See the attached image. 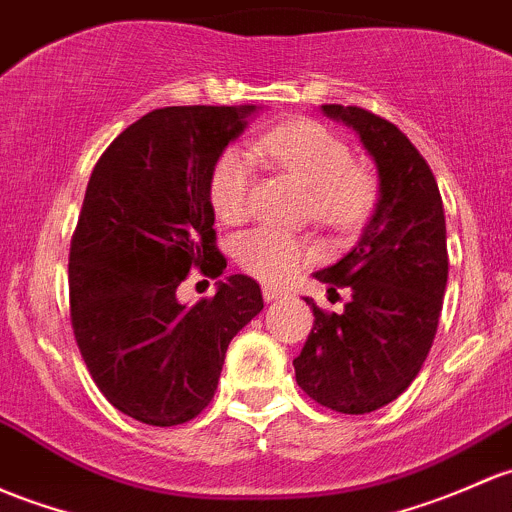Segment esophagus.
I'll list each match as a JSON object with an SVG mask.
<instances>
[{
    "label": "esophagus",
    "instance_id": "1",
    "mask_svg": "<svg viewBox=\"0 0 512 512\" xmlns=\"http://www.w3.org/2000/svg\"><path fill=\"white\" fill-rule=\"evenodd\" d=\"M282 297H284L282 289H277V287H262V299H265V301H277V299H282Z\"/></svg>",
    "mask_w": 512,
    "mask_h": 512
}]
</instances>
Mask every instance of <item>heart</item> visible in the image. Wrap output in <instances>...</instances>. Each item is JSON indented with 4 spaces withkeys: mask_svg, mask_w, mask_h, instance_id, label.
<instances>
[{
    "mask_svg": "<svg viewBox=\"0 0 512 512\" xmlns=\"http://www.w3.org/2000/svg\"><path fill=\"white\" fill-rule=\"evenodd\" d=\"M284 171L309 188V211L319 223L353 230L378 201V181L368 166L353 161L351 147L331 129L311 120H292L270 129L242 152L230 147L215 159L208 203L225 223H242L252 208V160ZM238 265L265 284H287L319 257L309 238L274 228L245 233L235 245Z\"/></svg>",
    "mask_w": 512,
    "mask_h": 512,
    "instance_id": "obj_1",
    "label": "heart"
}]
</instances>
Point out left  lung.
Masks as SVG:
<instances>
[{"mask_svg":"<svg viewBox=\"0 0 512 512\" xmlns=\"http://www.w3.org/2000/svg\"><path fill=\"white\" fill-rule=\"evenodd\" d=\"M321 110L355 129L378 166L380 198L353 250L314 274L351 299L336 314L306 297L314 328L294 373L319 405L365 414L410 387L437 336L449 277L444 206L429 164L392 122L355 105Z\"/></svg>","mask_w":512,"mask_h":512,"instance_id":"left-lung-1","label":"left lung"}]
</instances>
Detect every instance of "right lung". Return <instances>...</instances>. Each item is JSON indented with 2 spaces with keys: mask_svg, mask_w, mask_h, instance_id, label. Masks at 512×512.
<instances>
[{
  "mask_svg": "<svg viewBox=\"0 0 512 512\" xmlns=\"http://www.w3.org/2000/svg\"><path fill=\"white\" fill-rule=\"evenodd\" d=\"M255 110H152L90 174L68 255L71 324L95 385L137 422L174 427L206 410L230 341L265 306L245 274L193 306L176 299L191 270L225 272L208 179Z\"/></svg>",
  "mask_w": 512,
  "mask_h": 512,
  "instance_id": "add662e5",
  "label": "right lung"
}]
</instances>
